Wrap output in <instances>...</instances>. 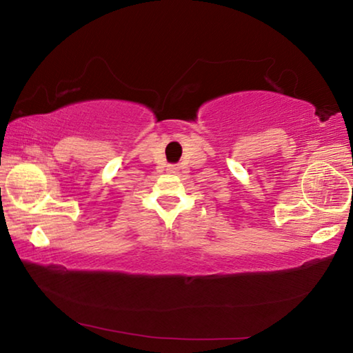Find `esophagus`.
Masks as SVG:
<instances>
[{
    "label": "esophagus",
    "instance_id": "34e87169",
    "mask_svg": "<svg viewBox=\"0 0 353 353\" xmlns=\"http://www.w3.org/2000/svg\"><path fill=\"white\" fill-rule=\"evenodd\" d=\"M168 171H170V172H176V171H177V166L170 165V166H168Z\"/></svg>",
    "mask_w": 353,
    "mask_h": 353
}]
</instances>
